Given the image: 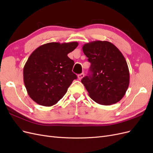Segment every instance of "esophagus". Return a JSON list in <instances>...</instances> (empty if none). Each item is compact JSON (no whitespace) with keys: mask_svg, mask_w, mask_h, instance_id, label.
<instances>
[{"mask_svg":"<svg viewBox=\"0 0 153 153\" xmlns=\"http://www.w3.org/2000/svg\"><path fill=\"white\" fill-rule=\"evenodd\" d=\"M84 73H81V74H80V75H78V78L80 80L82 79L83 78H84Z\"/></svg>","mask_w":153,"mask_h":153,"instance_id":"34e87169","label":"esophagus"}]
</instances>
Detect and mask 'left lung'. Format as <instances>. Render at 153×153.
<instances>
[{"label": "left lung", "instance_id": "1", "mask_svg": "<svg viewBox=\"0 0 153 153\" xmlns=\"http://www.w3.org/2000/svg\"><path fill=\"white\" fill-rule=\"evenodd\" d=\"M82 50L91 67L89 76L83 78L81 82L90 98L102 105L119 102L129 84V69L122 53L106 41L87 43Z\"/></svg>", "mask_w": 153, "mask_h": 153}]
</instances>
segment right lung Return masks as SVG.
Instances as JSON below:
<instances>
[{
    "instance_id": "1",
    "label": "right lung",
    "mask_w": 153,
    "mask_h": 153,
    "mask_svg": "<svg viewBox=\"0 0 153 153\" xmlns=\"http://www.w3.org/2000/svg\"><path fill=\"white\" fill-rule=\"evenodd\" d=\"M77 42L46 43L32 52L24 67V82L30 98L45 106L56 104L77 78L72 72L74 61L68 54Z\"/></svg>"
}]
</instances>
